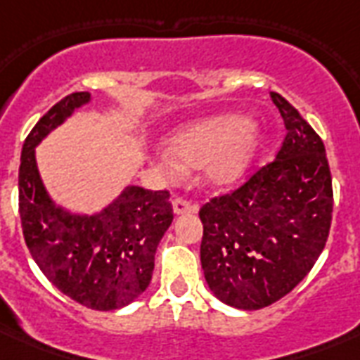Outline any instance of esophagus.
Wrapping results in <instances>:
<instances>
[{
	"label": "esophagus",
	"instance_id": "1",
	"mask_svg": "<svg viewBox=\"0 0 360 360\" xmlns=\"http://www.w3.org/2000/svg\"><path fill=\"white\" fill-rule=\"evenodd\" d=\"M198 207L191 200L186 198H175L174 200V213L175 214H185V213H196Z\"/></svg>",
	"mask_w": 360,
	"mask_h": 360
}]
</instances>
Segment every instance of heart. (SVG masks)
Instances as JSON below:
<instances>
[{
	"instance_id": "1",
	"label": "heart",
	"mask_w": 360,
	"mask_h": 360,
	"mask_svg": "<svg viewBox=\"0 0 360 360\" xmlns=\"http://www.w3.org/2000/svg\"><path fill=\"white\" fill-rule=\"evenodd\" d=\"M259 146V132L250 120L239 114L219 115L183 130L172 140V153L162 151L157 166L166 179H179L183 160L202 166L203 177L217 186L243 177Z\"/></svg>"
}]
</instances>
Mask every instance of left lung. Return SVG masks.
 <instances>
[{"label": "left lung", "instance_id": "1", "mask_svg": "<svg viewBox=\"0 0 360 360\" xmlns=\"http://www.w3.org/2000/svg\"><path fill=\"white\" fill-rule=\"evenodd\" d=\"M285 127L276 158L200 209L202 269L220 301L259 310L288 295L325 248L333 177L318 132L278 93Z\"/></svg>", "mask_w": 360, "mask_h": 360}]
</instances>
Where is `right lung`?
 <instances>
[{"mask_svg": "<svg viewBox=\"0 0 360 360\" xmlns=\"http://www.w3.org/2000/svg\"><path fill=\"white\" fill-rule=\"evenodd\" d=\"M89 101L67 95L31 129L22 147L18 209L25 245L61 293L93 310H115L146 291L155 252L174 220L168 191L127 186L103 213L70 214L53 205L37 172L35 146Z\"/></svg>", "mask_w": 360, "mask_h": 360, "instance_id": "add662e5", "label": "right lung"}]
</instances>
